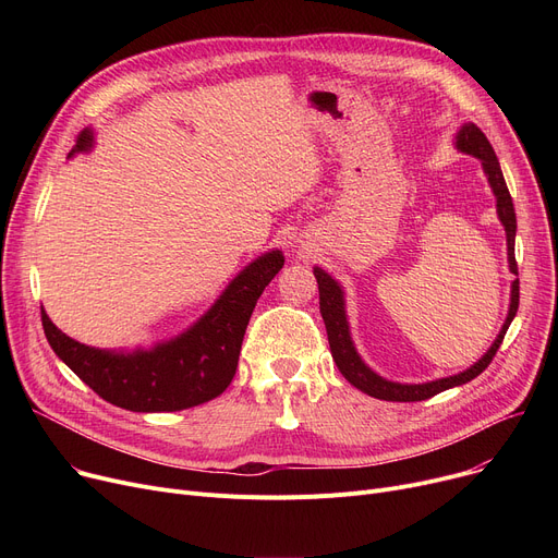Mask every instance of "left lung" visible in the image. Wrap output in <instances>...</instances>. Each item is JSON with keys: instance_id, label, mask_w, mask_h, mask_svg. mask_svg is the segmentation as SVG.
Here are the masks:
<instances>
[{"instance_id": "8db88e82", "label": "left lung", "mask_w": 558, "mask_h": 558, "mask_svg": "<svg viewBox=\"0 0 558 558\" xmlns=\"http://www.w3.org/2000/svg\"><path fill=\"white\" fill-rule=\"evenodd\" d=\"M457 146L461 151L471 154L475 158L482 160L484 171L488 175V183L493 187V194L497 198V217L505 223L507 230V246H509V267L511 274L518 276V262H515V210H513V201L509 194V187L505 183V175L500 169V162H497V156L493 151L490 142L486 140V135L482 133V129H477L475 124H463L459 135H457ZM316 282H318V307H320V316H324V324L328 330V341H330V353L332 360L337 364V368L341 371V375L348 379L350 385L357 387L360 391L379 398V400H391V402H418V400H427L436 393H441L446 389L459 387L471 383L475 379L495 357L497 348H500L511 320L518 312V303H520V280H513L511 284V305H509V316L505 320V326L497 335V339L493 341V345L488 348V353L471 368H465L459 375H450L444 379H436V383H427V385H398V383H389V379L375 375L357 355V350L350 341V332H348V320H345V310H343V291L341 287L324 271V269H314Z\"/></svg>"}]
</instances>
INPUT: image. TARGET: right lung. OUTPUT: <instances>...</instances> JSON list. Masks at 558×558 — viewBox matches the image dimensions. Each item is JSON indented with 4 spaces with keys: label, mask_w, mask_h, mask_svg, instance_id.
Here are the masks:
<instances>
[{
    "label": "right lung",
    "mask_w": 558,
    "mask_h": 558,
    "mask_svg": "<svg viewBox=\"0 0 558 558\" xmlns=\"http://www.w3.org/2000/svg\"><path fill=\"white\" fill-rule=\"evenodd\" d=\"M90 146L93 133L85 129L72 154ZM282 264L280 251L251 262L196 326L154 350H137L133 355L106 353L70 339L40 310L45 337L53 353L106 402L129 412H181L228 389L255 303Z\"/></svg>",
    "instance_id": "obj_1"
}]
</instances>
